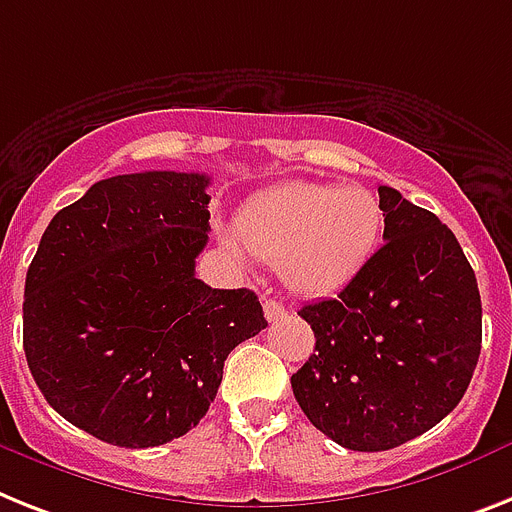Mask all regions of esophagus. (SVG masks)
Listing matches in <instances>:
<instances>
[{
    "mask_svg": "<svg viewBox=\"0 0 512 512\" xmlns=\"http://www.w3.org/2000/svg\"><path fill=\"white\" fill-rule=\"evenodd\" d=\"M264 316L269 322H277L285 316V306L280 301H274V298H264Z\"/></svg>",
    "mask_w": 512,
    "mask_h": 512,
    "instance_id": "1",
    "label": "esophagus"
}]
</instances>
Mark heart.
I'll list each match as a JSON object with an SVG mask.
<instances>
[{"mask_svg": "<svg viewBox=\"0 0 512 512\" xmlns=\"http://www.w3.org/2000/svg\"><path fill=\"white\" fill-rule=\"evenodd\" d=\"M384 211L361 185L285 183L240 211L238 240L280 266L290 290L319 298L348 285L377 251Z\"/></svg>", "mask_w": 512, "mask_h": 512, "instance_id": "b5f03b06", "label": "heart"}]
</instances>
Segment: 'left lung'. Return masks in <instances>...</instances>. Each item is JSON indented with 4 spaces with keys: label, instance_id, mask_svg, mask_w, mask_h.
Wrapping results in <instances>:
<instances>
[{
    "label": "left lung",
    "instance_id": "obj_1",
    "mask_svg": "<svg viewBox=\"0 0 512 512\" xmlns=\"http://www.w3.org/2000/svg\"><path fill=\"white\" fill-rule=\"evenodd\" d=\"M384 243L337 298L298 311L316 353L290 377L332 442L379 453L429 432L466 395L481 350V295L458 238L379 185Z\"/></svg>",
    "mask_w": 512,
    "mask_h": 512
}]
</instances>
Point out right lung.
<instances>
[{
	"label": "right lung",
	"instance_id": "1",
	"mask_svg": "<svg viewBox=\"0 0 512 512\" xmlns=\"http://www.w3.org/2000/svg\"><path fill=\"white\" fill-rule=\"evenodd\" d=\"M209 177L99 180L54 214L25 274L23 348L54 411L117 447H156L206 416L230 350L266 327L256 293L196 277Z\"/></svg>",
	"mask_w": 512,
	"mask_h": 512
}]
</instances>
